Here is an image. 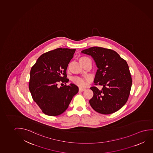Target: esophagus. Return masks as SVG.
I'll list each match as a JSON object with an SVG mask.
<instances>
[{"instance_id":"34e87169","label":"esophagus","mask_w":153,"mask_h":153,"mask_svg":"<svg viewBox=\"0 0 153 153\" xmlns=\"http://www.w3.org/2000/svg\"><path fill=\"white\" fill-rule=\"evenodd\" d=\"M86 90V89L85 88H79V91H85Z\"/></svg>"}]
</instances>
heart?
I'll return each mask as SVG.
<instances>
[{
  "instance_id": "b5f03b06",
  "label": "heart",
  "mask_w": 153,
  "mask_h": 153,
  "mask_svg": "<svg viewBox=\"0 0 153 153\" xmlns=\"http://www.w3.org/2000/svg\"><path fill=\"white\" fill-rule=\"evenodd\" d=\"M85 57H82L80 58L79 60L83 59ZM73 82L75 84L77 85L78 86L81 87H84L87 84V82L85 80L83 79L82 78H80L79 77H74L73 78Z\"/></svg>"
}]
</instances>
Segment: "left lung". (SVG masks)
<instances>
[{"mask_svg": "<svg viewBox=\"0 0 153 153\" xmlns=\"http://www.w3.org/2000/svg\"><path fill=\"white\" fill-rule=\"evenodd\" d=\"M82 53L91 56L98 69L94 79L96 85L102 90L91 87L93 97L89 100L93 108L102 114H111L118 111L128 98L132 79L128 66L115 51L99 47L84 49Z\"/></svg>", "mask_w": 153, "mask_h": 153, "instance_id": "1", "label": "left lung"}]
</instances>
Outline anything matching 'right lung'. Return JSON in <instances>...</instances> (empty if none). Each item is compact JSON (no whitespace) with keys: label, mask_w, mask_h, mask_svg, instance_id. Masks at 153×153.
<instances>
[{"label":"right lung","mask_w":153,"mask_h":153,"mask_svg":"<svg viewBox=\"0 0 153 153\" xmlns=\"http://www.w3.org/2000/svg\"><path fill=\"white\" fill-rule=\"evenodd\" d=\"M75 51L58 48L48 51L31 67L29 91L34 102L47 115L55 116L64 113L78 92V87L74 84L58 86L59 82H68L67 68Z\"/></svg>","instance_id":"1"}]
</instances>
